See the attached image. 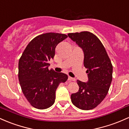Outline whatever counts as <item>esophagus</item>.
I'll return each instance as SVG.
<instances>
[{"label": "esophagus", "instance_id": "esophagus-1", "mask_svg": "<svg viewBox=\"0 0 129 129\" xmlns=\"http://www.w3.org/2000/svg\"><path fill=\"white\" fill-rule=\"evenodd\" d=\"M69 81H76L75 79L73 78L70 77V76H69Z\"/></svg>", "mask_w": 129, "mask_h": 129}]
</instances>
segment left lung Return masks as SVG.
<instances>
[{"mask_svg":"<svg viewBox=\"0 0 129 129\" xmlns=\"http://www.w3.org/2000/svg\"><path fill=\"white\" fill-rule=\"evenodd\" d=\"M68 36L84 52V66L87 69V83L77 80L79 90L71 95L77 108L89 110L98 106L107 96L113 78V66L99 38L88 31L69 33Z\"/></svg>","mask_w":129,"mask_h":129,"instance_id":"obj_1","label":"left lung"}]
</instances>
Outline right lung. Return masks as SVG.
Masks as SVG:
<instances>
[{
	"instance_id": "obj_1",
	"label": "right lung",
	"mask_w": 129,
	"mask_h": 129,
	"mask_svg": "<svg viewBox=\"0 0 129 129\" xmlns=\"http://www.w3.org/2000/svg\"><path fill=\"white\" fill-rule=\"evenodd\" d=\"M68 36L49 32L38 35L29 42L18 63V79L22 93L35 108L43 110L54 104L56 90L68 76L49 70L48 63L55 55L58 43Z\"/></svg>"
}]
</instances>
